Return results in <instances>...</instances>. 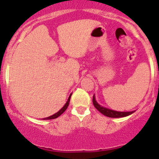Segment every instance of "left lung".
I'll use <instances>...</instances> for the list:
<instances>
[{
    "mask_svg": "<svg viewBox=\"0 0 159 159\" xmlns=\"http://www.w3.org/2000/svg\"><path fill=\"white\" fill-rule=\"evenodd\" d=\"M92 102H93V104L95 106V107L96 108L97 110L99 111L100 113H102V115H104L105 116H107V117L110 118H121V117H126V116H128L130 115H131L132 113H134V111H116L111 110V109H107L106 107H103L100 106V105L96 102L95 98V95H93V99H92Z\"/></svg>",
    "mask_w": 159,
    "mask_h": 159,
    "instance_id": "1",
    "label": "left lung"
}]
</instances>
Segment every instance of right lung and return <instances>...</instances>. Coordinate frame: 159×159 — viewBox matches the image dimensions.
Returning <instances> with one entry per match:
<instances>
[{"mask_svg":"<svg viewBox=\"0 0 159 159\" xmlns=\"http://www.w3.org/2000/svg\"><path fill=\"white\" fill-rule=\"evenodd\" d=\"M71 94L69 95V97H68V99H67V102H66V103H65V105H64V106L63 107L61 108V109H60V110L58 112H57V113L54 114V115H52V116H49V117L44 118V119H57V117H59V116H61V115H62V114L64 113V111H65L66 109H67V107H68V105H69V102H70V99H71Z\"/></svg>","mask_w":159,"mask_h":159,"instance_id":"right-lung-1","label":"right lung"}]
</instances>
